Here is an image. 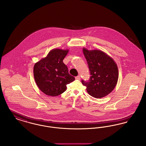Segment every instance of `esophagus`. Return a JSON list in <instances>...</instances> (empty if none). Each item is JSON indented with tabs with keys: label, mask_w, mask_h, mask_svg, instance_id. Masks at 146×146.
<instances>
[{
	"label": "esophagus",
	"mask_w": 146,
	"mask_h": 146,
	"mask_svg": "<svg viewBox=\"0 0 146 146\" xmlns=\"http://www.w3.org/2000/svg\"><path fill=\"white\" fill-rule=\"evenodd\" d=\"M76 80H80V76H78L76 77Z\"/></svg>",
	"instance_id": "1"
}]
</instances>
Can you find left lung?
<instances>
[{"instance_id":"8db88e82","label":"left lung","mask_w":146,"mask_h":146,"mask_svg":"<svg viewBox=\"0 0 146 146\" xmlns=\"http://www.w3.org/2000/svg\"><path fill=\"white\" fill-rule=\"evenodd\" d=\"M83 50L91 76L89 82L82 80V83L91 96L105 97L113 90L118 82L117 64L112 57L101 50H89L85 48Z\"/></svg>"}]
</instances>
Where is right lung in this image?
Listing matches in <instances>:
<instances>
[{
	"label": "right lung",
	"mask_w": 146,
	"mask_h": 146,
	"mask_svg": "<svg viewBox=\"0 0 146 146\" xmlns=\"http://www.w3.org/2000/svg\"><path fill=\"white\" fill-rule=\"evenodd\" d=\"M68 52L69 49H52L45 57L35 63V82L45 95L53 97L58 96L66 90L67 84L75 80L63 62Z\"/></svg>",
	"instance_id": "add662e5"
}]
</instances>
